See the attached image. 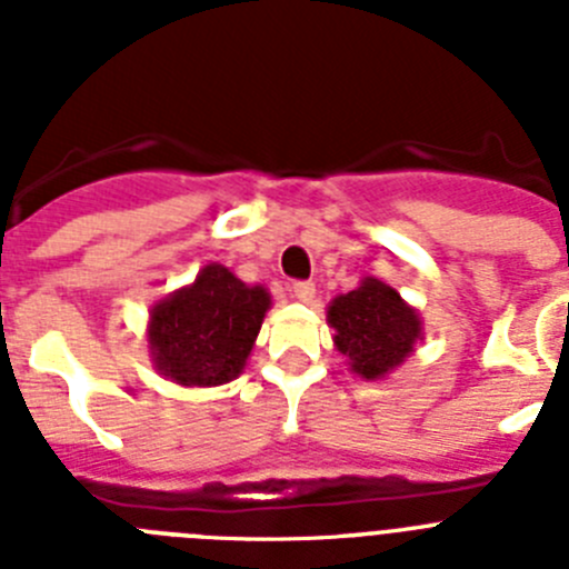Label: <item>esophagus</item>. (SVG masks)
Segmentation results:
<instances>
[{"label":"esophagus","instance_id":"34e87169","mask_svg":"<svg viewBox=\"0 0 569 569\" xmlns=\"http://www.w3.org/2000/svg\"><path fill=\"white\" fill-rule=\"evenodd\" d=\"M293 296L299 301H313V296H316V284L313 281H293Z\"/></svg>","mask_w":569,"mask_h":569}]
</instances>
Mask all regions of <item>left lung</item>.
Wrapping results in <instances>:
<instances>
[{
  "mask_svg": "<svg viewBox=\"0 0 569 569\" xmlns=\"http://www.w3.org/2000/svg\"><path fill=\"white\" fill-rule=\"evenodd\" d=\"M328 321L336 328V347L365 379H379L399 367L421 336L416 310L379 279H365L361 288L333 299Z\"/></svg>",
  "mask_w": 569,
  "mask_h": 569,
  "instance_id": "obj_1",
  "label": "left lung"
}]
</instances>
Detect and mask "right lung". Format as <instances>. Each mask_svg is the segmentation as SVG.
Segmentation results:
<instances>
[{"label":"right lung","instance_id":"right-lung-1","mask_svg":"<svg viewBox=\"0 0 569 569\" xmlns=\"http://www.w3.org/2000/svg\"><path fill=\"white\" fill-rule=\"evenodd\" d=\"M264 288H248L222 264H208L190 288L159 301L150 313V353L176 385L213 387L244 370L261 319Z\"/></svg>","mask_w":569,"mask_h":569}]
</instances>
